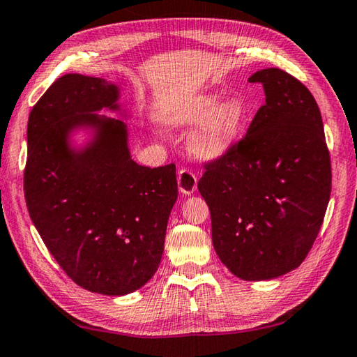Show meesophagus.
Segmentation results:
<instances>
[{"instance_id":"esophagus-1","label":"esophagus","mask_w":357,"mask_h":357,"mask_svg":"<svg viewBox=\"0 0 357 357\" xmlns=\"http://www.w3.org/2000/svg\"><path fill=\"white\" fill-rule=\"evenodd\" d=\"M178 185L179 190L185 195L194 194L197 190V176L189 168H181L178 172Z\"/></svg>"}]
</instances>
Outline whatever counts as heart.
I'll return each instance as SVG.
<instances>
[{
  "mask_svg": "<svg viewBox=\"0 0 357 357\" xmlns=\"http://www.w3.org/2000/svg\"><path fill=\"white\" fill-rule=\"evenodd\" d=\"M218 93H202L184 101L169 117L176 127L200 126L192 135L190 148L197 155L208 160H218L235 148L245 128L250 109L240 98H229L217 105Z\"/></svg>",
  "mask_w": 357,
  "mask_h": 357,
  "instance_id": "b5f03b06",
  "label": "heart"
}]
</instances>
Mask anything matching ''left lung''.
Masks as SVG:
<instances>
[{
	"instance_id": "1",
	"label": "left lung",
	"mask_w": 357,
	"mask_h": 357,
	"mask_svg": "<svg viewBox=\"0 0 357 357\" xmlns=\"http://www.w3.org/2000/svg\"><path fill=\"white\" fill-rule=\"evenodd\" d=\"M265 105L227 155L205 163L199 190L211 213L216 254L246 281L297 268L313 246L331 199L332 169L318 103L280 68L250 77Z\"/></svg>"
}]
</instances>
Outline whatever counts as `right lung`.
<instances>
[{
  "label": "right lung",
  "instance_id": "obj_1",
  "mask_svg": "<svg viewBox=\"0 0 357 357\" xmlns=\"http://www.w3.org/2000/svg\"><path fill=\"white\" fill-rule=\"evenodd\" d=\"M119 89L100 77L65 75L28 117L24 173L26 208L65 273L90 292L126 296L160 264L169 213L178 199L176 167H141L130 157L127 126L97 114L117 111ZM94 130L86 149L69 135Z\"/></svg>",
  "mask_w": 357,
  "mask_h": 357
}]
</instances>
